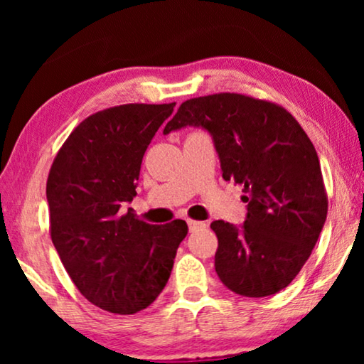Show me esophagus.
Returning a JSON list of instances; mask_svg holds the SVG:
<instances>
[{
  "label": "esophagus",
  "instance_id": "obj_1",
  "mask_svg": "<svg viewBox=\"0 0 364 364\" xmlns=\"http://www.w3.org/2000/svg\"><path fill=\"white\" fill-rule=\"evenodd\" d=\"M187 225L191 230H198V228H205V222H198V220H192V218H187Z\"/></svg>",
  "mask_w": 364,
  "mask_h": 364
}]
</instances>
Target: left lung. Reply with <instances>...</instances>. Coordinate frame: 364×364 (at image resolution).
Returning a JSON list of instances; mask_svg holds the SVG:
<instances>
[{
  "instance_id": "left-lung-1",
  "label": "left lung",
  "mask_w": 364,
  "mask_h": 364,
  "mask_svg": "<svg viewBox=\"0 0 364 364\" xmlns=\"http://www.w3.org/2000/svg\"><path fill=\"white\" fill-rule=\"evenodd\" d=\"M200 126L212 134L222 177L243 187L240 228L215 220V272L237 295L260 298L290 285L316 245L328 213L320 161L285 107L238 92L182 102L164 134Z\"/></svg>"
}]
</instances>
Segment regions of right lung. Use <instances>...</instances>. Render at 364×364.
Masks as SVG:
<instances>
[{
    "label": "right lung",
    "instance_id": "1",
    "mask_svg": "<svg viewBox=\"0 0 364 364\" xmlns=\"http://www.w3.org/2000/svg\"><path fill=\"white\" fill-rule=\"evenodd\" d=\"M171 104H122L84 119L48 176L49 232L68 275L92 305L134 315L171 277L187 223L151 225L122 203L136 197L144 152Z\"/></svg>",
    "mask_w": 364,
    "mask_h": 364
}]
</instances>
